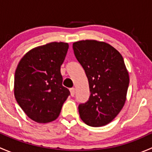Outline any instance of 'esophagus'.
I'll return each instance as SVG.
<instances>
[{
    "mask_svg": "<svg viewBox=\"0 0 152 152\" xmlns=\"http://www.w3.org/2000/svg\"><path fill=\"white\" fill-rule=\"evenodd\" d=\"M70 96H74V95H75V88L74 87H72V88H70Z\"/></svg>",
    "mask_w": 152,
    "mask_h": 152,
    "instance_id": "esophagus-1",
    "label": "esophagus"
}]
</instances>
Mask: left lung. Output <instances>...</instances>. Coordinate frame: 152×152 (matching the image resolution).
Segmentation results:
<instances>
[{
  "label": "left lung",
  "mask_w": 152,
  "mask_h": 152,
  "mask_svg": "<svg viewBox=\"0 0 152 152\" xmlns=\"http://www.w3.org/2000/svg\"><path fill=\"white\" fill-rule=\"evenodd\" d=\"M76 58L89 82V100L79 106L81 119L90 126L112 121L124 107L129 84L128 70L120 53L104 42L86 39L73 42Z\"/></svg>",
  "instance_id": "8db88e82"
}]
</instances>
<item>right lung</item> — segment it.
Here are the masks:
<instances>
[{
  "instance_id": "right-lung-1",
  "label": "right lung",
  "mask_w": 152,
  "mask_h": 152,
  "mask_svg": "<svg viewBox=\"0 0 152 152\" xmlns=\"http://www.w3.org/2000/svg\"><path fill=\"white\" fill-rule=\"evenodd\" d=\"M68 44L50 42L32 48L20 60L15 70L14 93L29 118L45 124L56 120L70 91L62 86L60 67Z\"/></svg>"
}]
</instances>
